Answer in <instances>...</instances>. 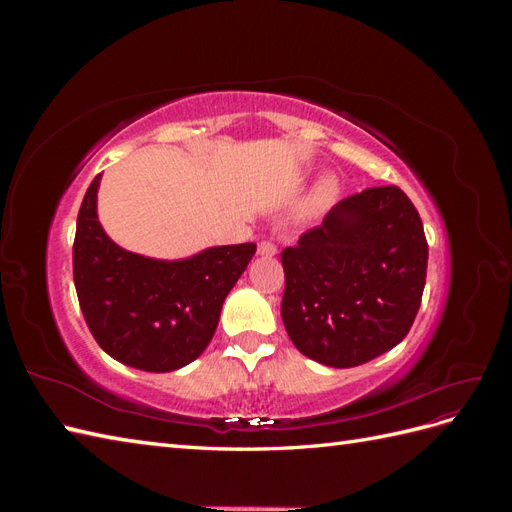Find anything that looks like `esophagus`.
<instances>
[{"mask_svg":"<svg viewBox=\"0 0 512 512\" xmlns=\"http://www.w3.org/2000/svg\"><path fill=\"white\" fill-rule=\"evenodd\" d=\"M258 254L260 256H275L277 254V245L273 241H260L258 243Z\"/></svg>","mask_w":512,"mask_h":512,"instance_id":"34e87169","label":"esophagus"}]
</instances>
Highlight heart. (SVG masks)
Masks as SVG:
<instances>
[{"label": "heart", "instance_id": "heart-1", "mask_svg": "<svg viewBox=\"0 0 512 512\" xmlns=\"http://www.w3.org/2000/svg\"><path fill=\"white\" fill-rule=\"evenodd\" d=\"M331 192H333V183L331 181H322L314 200H316V203H322V200H327L331 196Z\"/></svg>", "mask_w": 512, "mask_h": 512}]
</instances>
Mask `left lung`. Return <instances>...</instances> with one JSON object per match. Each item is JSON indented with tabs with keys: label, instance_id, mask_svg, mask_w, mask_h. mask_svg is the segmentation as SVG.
<instances>
[{
	"label": "left lung",
	"instance_id": "left-lung-1",
	"mask_svg": "<svg viewBox=\"0 0 512 512\" xmlns=\"http://www.w3.org/2000/svg\"><path fill=\"white\" fill-rule=\"evenodd\" d=\"M421 215L397 185L352 194L282 252V320L292 344L329 367H356L404 339L427 277Z\"/></svg>",
	"mask_w": 512,
	"mask_h": 512
}]
</instances>
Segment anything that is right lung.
<instances>
[{
	"instance_id": "right-lung-1",
	"label": "right lung",
	"mask_w": 512,
	"mask_h": 512,
	"mask_svg": "<svg viewBox=\"0 0 512 512\" xmlns=\"http://www.w3.org/2000/svg\"><path fill=\"white\" fill-rule=\"evenodd\" d=\"M100 175L76 220L74 286L87 327L115 361L143 371H173L205 352L226 294L256 243L209 247L185 260H156L123 250L98 222Z\"/></svg>"
}]
</instances>
